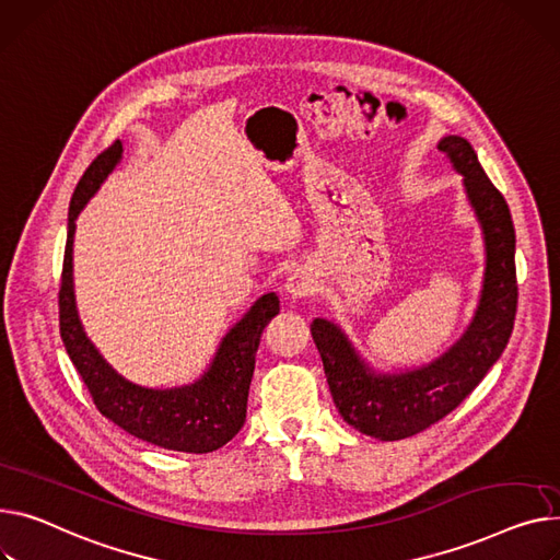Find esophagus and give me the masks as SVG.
Returning <instances> with one entry per match:
<instances>
[{"instance_id":"1","label":"esophagus","mask_w":560,"mask_h":560,"mask_svg":"<svg viewBox=\"0 0 560 560\" xmlns=\"http://www.w3.org/2000/svg\"><path fill=\"white\" fill-rule=\"evenodd\" d=\"M315 288H317L315 275H313L311 270L302 268V266H296L294 270H290V275H288V279H285L283 292H285L288 300L300 302V300H304V296L313 294Z\"/></svg>"}]
</instances>
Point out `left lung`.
<instances>
[{"mask_svg": "<svg viewBox=\"0 0 560 560\" xmlns=\"http://www.w3.org/2000/svg\"><path fill=\"white\" fill-rule=\"evenodd\" d=\"M436 148L462 175L483 243L479 300L464 332L421 366L381 369L358 351L338 322L315 317L311 324L335 407L351 428L378 441L415 436L451 415L500 360L515 319V232L509 205L464 137L445 135Z\"/></svg>", "mask_w": 560, "mask_h": 560, "instance_id": "obj_1", "label": "left lung"}]
</instances>
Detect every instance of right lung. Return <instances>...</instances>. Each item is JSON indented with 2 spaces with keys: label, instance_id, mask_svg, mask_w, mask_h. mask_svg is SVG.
Returning a JSON list of instances; mask_svg holds the SVG:
<instances>
[{
  "label": "right lung",
  "instance_id": "obj_1",
  "mask_svg": "<svg viewBox=\"0 0 560 560\" xmlns=\"http://www.w3.org/2000/svg\"><path fill=\"white\" fill-rule=\"evenodd\" d=\"M121 160L124 145L115 141L90 164L71 196L58 302L60 338L105 419L166 451L213 453L232 441L245 423L260 332L279 315V296L277 292L258 296L249 311L222 335L213 358L196 381L175 387H145L121 376L88 338L73 292L77 218Z\"/></svg>",
  "mask_w": 560,
  "mask_h": 560
}]
</instances>
